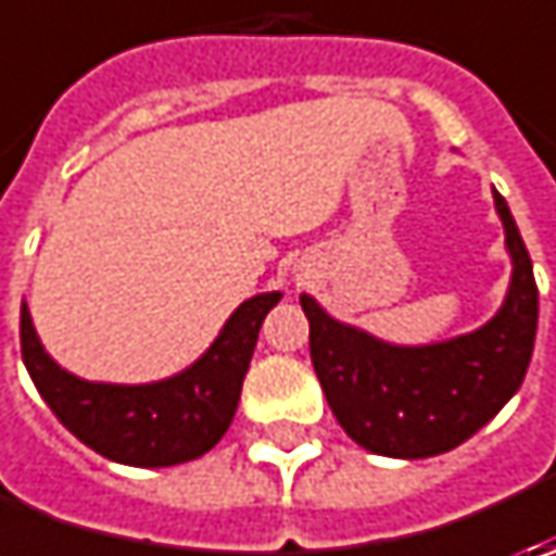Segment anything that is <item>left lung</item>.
I'll use <instances>...</instances> for the list:
<instances>
[{
    "instance_id": "left-lung-1",
    "label": "left lung",
    "mask_w": 556,
    "mask_h": 556,
    "mask_svg": "<svg viewBox=\"0 0 556 556\" xmlns=\"http://www.w3.org/2000/svg\"><path fill=\"white\" fill-rule=\"evenodd\" d=\"M495 210L514 275L504 306L480 331L430 346H390L340 325L306 293L300 296L309 318L312 365L333 417L374 455L415 460L452 452L523 383L539 328V288L529 250L498 191Z\"/></svg>"
}]
</instances>
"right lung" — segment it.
Returning a JSON list of instances; mask_svg holds the SVG:
<instances>
[{"label":"right lung","instance_id":"add662e5","mask_svg":"<svg viewBox=\"0 0 556 556\" xmlns=\"http://www.w3.org/2000/svg\"><path fill=\"white\" fill-rule=\"evenodd\" d=\"M278 290L241 303L213 346L182 374L157 383H92L64 371L42 350L27 303L21 306V355L54 417L83 445L129 467H173L206 455L238 412L241 383Z\"/></svg>","mask_w":556,"mask_h":556}]
</instances>
